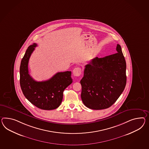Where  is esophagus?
I'll return each instance as SVG.
<instances>
[{"label":"esophagus","instance_id":"esophagus-1","mask_svg":"<svg viewBox=\"0 0 149 149\" xmlns=\"http://www.w3.org/2000/svg\"><path fill=\"white\" fill-rule=\"evenodd\" d=\"M73 74L74 76H79L81 74V69L80 68H75L73 70Z\"/></svg>","mask_w":149,"mask_h":149}]
</instances>
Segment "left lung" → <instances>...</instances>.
Instances as JSON below:
<instances>
[{
  "mask_svg": "<svg viewBox=\"0 0 149 149\" xmlns=\"http://www.w3.org/2000/svg\"><path fill=\"white\" fill-rule=\"evenodd\" d=\"M117 53L105 57H95L85 65L80 80L81 98L84 105L93 110L109 108L118 99L126 83V61L121 46Z\"/></svg>",
  "mask_w": 149,
  "mask_h": 149,
  "instance_id": "8db88e82",
  "label": "left lung"
}]
</instances>
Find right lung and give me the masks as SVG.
Wrapping results in <instances>:
<instances>
[{
    "mask_svg": "<svg viewBox=\"0 0 149 149\" xmlns=\"http://www.w3.org/2000/svg\"><path fill=\"white\" fill-rule=\"evenodd\" d=\"M37 46V44H33L29 46L21 61L20 87L24 96L34 106L42 110H54L60 106L63 92L72 83L71 72L57 73L46 81L34 80L29 74L28 63L31 54Z\"/></svg>",
    "mask_w": 149,
    "mask_h": 149,
    "instance_id": "add662e5",
    "label": "right lung"
}]
</instances>
